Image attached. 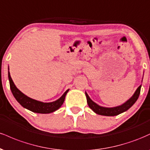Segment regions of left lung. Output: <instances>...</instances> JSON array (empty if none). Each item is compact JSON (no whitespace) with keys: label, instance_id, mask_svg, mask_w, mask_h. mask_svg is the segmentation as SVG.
I'll return each instance as SVG.
<instances>
[{"label":"left lung","instance_id":"8db88e82","mask_svg":"<svg viewBox=\"0 0 150 150\" xmlns=\"http://www.w3.org/2000/svg\"><path fill=\"white\" fill-rule=\"evenodd\" d=\"M140 89L141 85L138 87V88L136 89L135 92L132 95V97L128 99L126 102L124 103L123 104L120 105V106H116V107L113 108H106L102 107V106H99V105L94 102L92 99L89 98L88 94L85 92L86 97H87V104L89 106V108L92 110L94 112L99 115H101V116H117V115L120 114V113L125 112L127 110H128L131 106L135 103V101L138 99L139 95L140 93Z\"/></svg>","mask_w":150,"mask_h":150}]
</instances>
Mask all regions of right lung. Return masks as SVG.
Listing matches in <instances>:
<instances>
[{"label": "right lung", "instance_id": "right-lung-1", "mask_svg": "<svg viewBox=\"0 0 150 150\" xmlns=\"http://www.w3.org/2000/svg\"><path fill=\"white\" fill-rule=\"evenodd\" d=\"M8 70H9V68H8ZM8 78H9L10 89H11V92L13 93L14 97L16 99V100L24 108H27V109L30 110V111L34 113H50L58 110L62 106V104H63L65 101V95H66V94L69 91V89L65 91L64 94L62 95V97L60 99H58V100L53 101V102L44 103L42 102V101H37L35 99H32V98L28 97L22 92H20L17 88L16 86L15 85L14 82H13L11 77H10L9 71H8Z\"/></svg>", "mask_w": 150, "mask_h": 150}]
</instances>
